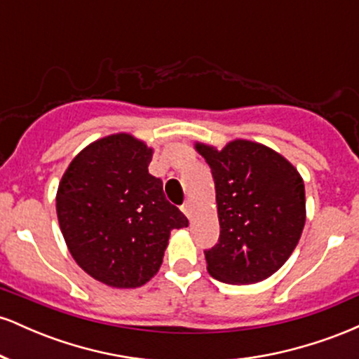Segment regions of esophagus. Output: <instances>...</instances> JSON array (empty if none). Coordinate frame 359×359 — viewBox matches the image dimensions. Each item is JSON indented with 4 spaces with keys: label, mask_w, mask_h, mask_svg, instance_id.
Returning a JSON list of instances; mask_svg holds the SVG:
<instances>
[{
    "label": "esophagus",
    "mask_w": 359,
    "mask_h": 359,
    "mask_svg": "<svg viewBox=\"0 0 359 359\" xmlns=\"http://www.w3.org/2000/svg\"><path fill=\"white\" fill-rule=\"evenodd\" d=\"M192 211H194L192 203H191V201H187V203H185V204L182 205V212L185 214V216L189 217V219H191V217H192Z\"/></svg>",
    "instance_id": "34e87169"
}]
</instances>
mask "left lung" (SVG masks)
I'll return each instance as SVG.
<instances>
[{
	"mask_svg": "<svg viewBox=\"0 0 359 359\" xmlns=\"http://www.w3.org/2000/svg\"><path fill=\"white\" fill-rule=\"evenodd\" d=\"M211 167L219 241L205 250L219 282L248 285L269 278L295 250L306 224V189L297 168L271 148L234 140L222 150L196 143Z\"/></svg>",
	"mask_w": 359,
	"mask_h": 359,
	"instance_id": "1",
	"label": "left lung"
}]
</instances>
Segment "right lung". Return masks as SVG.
<instances>
[{
	"mask_svg": "<svg viewBox=\"0 0 359 359\" xmlns=\"http://www.w3.org/2000/svg\"><path fill=\"white\" fill-rule=\"evenodd\" d=\"M154 150L128 133L90 143L57 191V217L72 258L109 287L135 288L158 271L172 229L189 221L148 174Z\"/></svg>",
	"mask_w": 359,
	"mask_h": 359,
	"instance_id": "obj_1",
	"label": "right lung"
}]
</instances>
